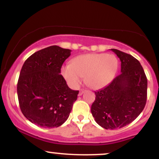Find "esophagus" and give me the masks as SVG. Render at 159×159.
Here are the masks:
<instances>
[{
	"label": "esophagus",
	"mask_w": 159,
	"mask_h": 159,
	"mask_svg": "<svg viewBox=\"0 0 159 159\" xmlns=\"http://www.w3.org/2000/svg\"><path fill=\"white\" fill-rule=\"evenodd\" d=\"M84 89H81V90H80V91H79V94H78V96H81L82 94L84 93Z\"/></svg>",
	"instance_id": "34e87169"
}]
</instances>
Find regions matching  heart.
Returning a JSON list of instances; mask_svg holds the SVG:
<instances>
[{"label": "heart", "instance_id": "b5f03b06", "mask_svg": "<svg viewBox=\"0 0 159 159\" xmlns=\"http://www.w3.org/2000/svg\"><path fill=\"white\" fill-rule=\"evenodd\" d=\"M117 69V58L114 54H87L75 57L72 64L63 66L61 74L72 88L78 87L84 78L86 84L97 90L111 83Z\"/></svg>", "mask_w": 159, "mask_h": 159}]
</instances>
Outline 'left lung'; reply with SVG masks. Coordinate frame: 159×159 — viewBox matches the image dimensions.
Instances as JSON below:
<instances>
[{"mask_svg":"<svg viewBox=\"0 0 159 159\" xmlns=\"http://www.w3.org/2000/svg\"><path fill=\"white\" fill-rule=\"evenodd\" d=\"M121 61V73L101 90L91 113L100 126L120 129L139 116L147 102V79L140 62L131 54L111 48Z\"/></svg>","mask_w":159,"mask_h":159,"instance_id":"1","label":"left lung"}]
</instances>
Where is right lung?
<instances>
[{"mask_svg": "<svg viewBox=\"0 0 159 159\" xmlns=\"http://www.w3.org/2000/svg\"><path fill=\"white\" fill-rule=\"evenodd\" d=\"M72 51L47 47L25 61L17 84L19 106L29 121L43 128L58 127L68 119L79 91L71 90L61 69Z\"/></svg>", "mask_w": 159, "mask_h": 159, "instance_id": "right-lung-1", "label": "right lung"}]
</instances>
